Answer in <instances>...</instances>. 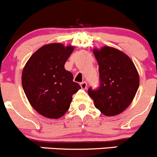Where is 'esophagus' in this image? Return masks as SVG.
Here are the masks:
<instances>
[{
    "label": "esophagus",
    "instance_id": "1",
    "mask_svg": "<svg viewBox=\"0 0 157 157\" xmlns=\"http://www.w3.org/2000/svg\"><path fill=\"white\" fill-rule=\"evenodd\" d=\"M80 87H81L83 90H86V89L87 88V83L86 82H82V83H80Z\"/></svg>",
    "mask_w": 157,
    "mask_h": 157
}]
</instances>
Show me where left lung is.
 <instances>
[{
	"mask_svg": "<svg viewBox=\"0 0 157 157\" xmlns=\"http://www.w3.org/2000/svg\"><path fill=\"white\" fill-rule=\"evenodd\" d=\"M98 64L100 86L88 90L95 108L108 117L120 114L129 106L139 86L138 71L129 57L113 47L93 49Z\"/></svg>",
	"mask_w": 157,
	"mask_h": 157,
	"instance_id": "left-lung-1",
	"label": "left lung"
}]
</instances>
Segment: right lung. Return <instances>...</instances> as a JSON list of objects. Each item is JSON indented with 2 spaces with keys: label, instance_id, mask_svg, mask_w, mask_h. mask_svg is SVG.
Wrapping results in <instances>:
<instances>
[{
  "label": "right lung",
  "instance_id": "1",
  "mask_svg": "<svg viewBox=\"0 0 157 157\" xmlns=\"http://www.w3.org/2000/svg\"><path fill=\"white\" fill-rule=\"evenodd\" d=\"M74 46L59 43L44 45L28 60L23 68L22 84L33 108L49 119L62 117L67 111L72 95L80 89L65 64Z\"/></svg>",
  "mask_w": 157,
  "mask_h": 157
}]
</instances>
